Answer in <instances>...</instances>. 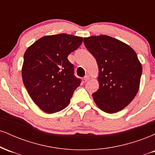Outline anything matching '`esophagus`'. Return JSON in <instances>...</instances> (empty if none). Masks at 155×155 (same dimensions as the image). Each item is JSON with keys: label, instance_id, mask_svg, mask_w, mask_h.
<instances>
[{"label": "esophagus", "instance_id": "1", "mask_svg": "<svg viewBox=\"0 0 155 155\" xmlns=\"http://www.w3.org/2000/svg\"><path fill=\"white\" fill-rule=\"evenodd\" d=\"M90 77L89 75H86L84 77V81H87L88 80H90Z\"/></svg>", "mask_w": 155, "mask_h": 155}]
</instances>
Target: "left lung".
Segmentation results:
<instances>
[{
    "label": "left lung",
    "instance_id": "left-lung-1",
    "mask_svg": "<svg viewBox=\"0 0 155 155\" xmlns=\"http://www.w3.org/2000/svg\"><path fill=\"white\" fill-rule=\"evenodd\" d=\"M84 44L99 68V89L92 94L95 103L106 113L121 111L139 89L142 66L136 51L106 35L84 38Z\"/></svg>",
    "mask_w": 155,
    "mask_h": 155
}]
</instances>
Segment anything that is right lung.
Instances as JSON below:
<instances>
[{
	"instance_id": "1",
	"label": "right lung",
	"mask_w": 155,
	"mask_h": 155,
	"mask_svg": "<svg viewBox=\"0 0 155 155\" xmlns=\"http://www.w3.org/2000/svg\"><path fill=\"white\" fill-rule=\"evenodd\" d=\"M82 41L81 37L65 33L47 35L25 52L23 83L32 100L46 113L66 108L81 84L68 56L80 47Z\"/></svg>"
}]
</instances>
